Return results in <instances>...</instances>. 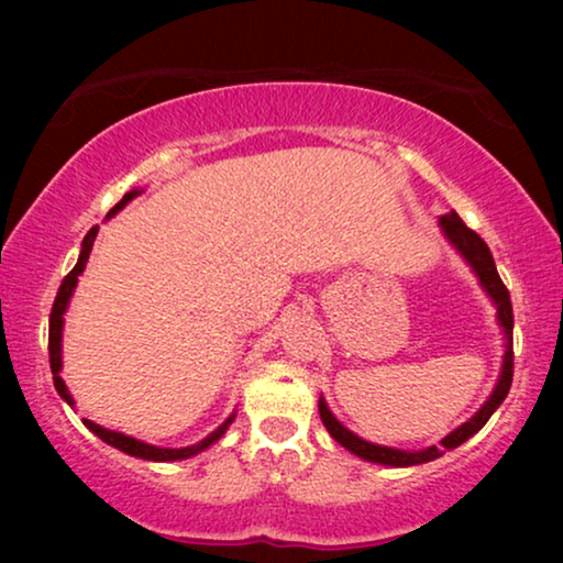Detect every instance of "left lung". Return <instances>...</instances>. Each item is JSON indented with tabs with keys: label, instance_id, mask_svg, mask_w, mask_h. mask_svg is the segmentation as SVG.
Wrapping results in <instances>:
<instances>
[{
	"label": "left lung",
	"instance_id": "left-lung-1",
	"mask_svg": "<svg viewBox=\"0 0 563 563\" xmlns=\"http://www.w3.org/2000/svg\"><path fill=\"white\" fill-rule=\"evenodd\" d=\"M438 222H441L443 235L449 238L453 249H456L461 256L466 258V264L474 268L476 276H479V284L497 307V322H499V328H503V333H505L503 372H499V379L495 384V389H492L489 399L479 407V412H476L474 418H468L464 426H459L456 430H453V433L445 435L441 445H428V449H422V451H399V449H389V445H376V443L364 441V438L351 433V430L345 428L343 422H338L335 415L330 412V407L325 405V399L320 397V405H318L320 407V420H322V426L328 428V433L333 435L345 451L356 453L358 459L372 461V464L418 466V464H426V461H433L438 456H443V451L459 449V445L468 441V438H472L474 433H479V430L484 428V422H487L492 415H495L497 407L505 402L507 391H510V384H512V302H510V291H507L503 279H499L495 258H492L487 243H484L472 228H466V222L461 220L456 212L443 214V218Z\"/></svg>",
	"mask_w": 563,
	"mask_h": 563
}]
</instances>
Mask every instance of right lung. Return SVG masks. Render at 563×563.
I'll return each mask as SVG.
<instances>
[{"instance_id":"right-lung-1","label":"right lung","mask_w":563,"mask_h":563,"mask_svg":"<svg viewBox=\"0 0 563 563\" xmlns=\"http://www.w3.org/2000/svg\"><path fill=\"white\" fill-rule=\"evenodd\" d=\"M141 191L133 189L128 191L125 197L120 199L118 205L112 207L110 212H107V218H112V214H118L122 207H125L130 199H135ZM97 225L89 230L87 238L81 241V253H79V261H76V266L71 268V272L66 274V279L60 282V289L56 295V302H53V310H51V328H48V356H51V372H53V384H56V391L60 397L66 399L68 405L74 407V397L71 391H68V387L64 384V379H60V366H64V361H60V338H64V312L68 310V299H71L76 284H79V274L87 268V261H89V253H91V245H95V238H97ZM235 420V415H230V418L222 422V426L218 430H212L210 435L202 438V441L195 443V445H187V449H158V445H151V443H143L137 441V438L133 435H125V433H118V430H107L102 426H97V422L91 420H84V426H87L91 433H95L97 438H102V441L107 445H112V449H118L122 453H128V456H135V459H145V461H181V459H191L197 456L199 451L210 449V445L214 441H220L222 435H225V430L230 428V422Z\"/></svg>"}]
</instances>
